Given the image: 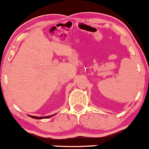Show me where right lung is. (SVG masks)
I'll return each instance as SVG.
<instances>
[{
	"instance_id": "obj_1",
	"label": "right lung",
	"mask_w": 149,
	"mask_h": 149,
	"mask_svg": "<svg viewBox=\"0 0 149 149\" xmlns=\"http://www.w3.org/2000/svg\"><path fill=\"white\" fill-rule=\"evenodd\" d=\"M30 116V115H29ZM54 116V115H51V116H44V117H38V116H30V117L33 118V119H47V118H49L51 117V116Z\"/></svg>"
}]
</instances>
